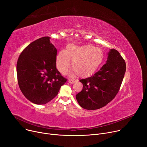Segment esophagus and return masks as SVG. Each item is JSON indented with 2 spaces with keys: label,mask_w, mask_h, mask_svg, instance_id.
I'll use <instances>...</instances> for the list:
<instances>
[{
  "label": "esophagus",
  "mask_w": 147,
  "mask_h": 147,
  "mask_svg": "<svg viewBox=\"0 0 147 147\" xmlns=\"http://www.w3.org/2000/svg\"><path fill=\"white\" fill-rule=\"evenodd\" d=\"M75 82H76V80H72V79H70L69 80V83H70V84H73Z\"/></svg>",
  "instance_id": "obj_1"
}]
</instances>
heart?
<instances>
[{"label": "heart", "mask_w": 147, "mask_h": 147, "mask_svg": "<svg viewBox=\"0 0 147 147\" xmlns=\"http://www.w3.org/2000/svg\"><path fill=\"white\" fill-rule=\"evenodd\" d=\"M104 59L103 51L91 45L77 46L69 45L65 51H60L56 56V66L59 71L65 74L72 61V69L79 76L86 77L94 73Z\"/></svg>", "instance_id": "1"}]
</instances>
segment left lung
<instances>
[{
    "instance_id": "8db88e82",
    "label": "left lung",
    "mask_w": 147,
    "mask_h": 147,
    "mask_svg": "<svg viewBox=\"0 0 147 147\" xmlns=\"http://www.w3.org/2000/svg\"><path fill=\"white\" fill-rule=\"evenodd\" d=\"M126 71V64L119 53L111 49L106 63L98 71L85 79H81L83 90L76 94L82 108L94 110L109 103L117 95Z\"/></svg>"
}]
</instances>
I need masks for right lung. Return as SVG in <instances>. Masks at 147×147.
Returning <instances> with one entry per match:
<instances>
[{
	"instance_id": "right-lung-1",
	"label": "right lung",
	"mask_w": 147,
	"mask_h": 147,
	"mask_svg": "<svg viewBox=\"0 0 147 147\" xmlns=\"http://www.w3.org/2000/svg\"><path fill=\"white\" fill-rule=\"evenodd\" d=\"M50 39L43 37L29 44L17 62L19 88L26 98L38 105L54 98L67 82L56 69L57 49Z\"/></svg>"
}]
</instances>
